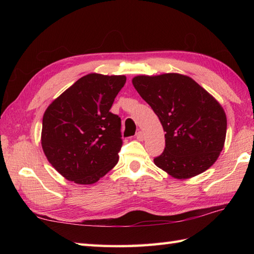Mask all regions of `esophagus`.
<instances>
[{
  "label": "esophagus",
  "instance_id": "1",
  "mask_svg": "<svg viewBox=\"0 0 254 254\" xmlns=\"http://www.w3.org/2000/svg\"><path fill=\"white\" fill-rule=\"evenodd\" d=\"M136 138L138 139V141H143V139H144V134H143L142 131H138L136 133Z\"/></svg>",
  "mask_w": 254,
  "mask_h": 254
}]
</instances>
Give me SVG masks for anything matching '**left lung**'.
Here are the masks:
<instances>
[{
    "label": "left lung",
    "mask_w": 254,
    "mask_h": 254,
    "mask_svg": "<svg viewBox=\"0 0 254 254\" xmlns=\"http://www.w3.org/2000/svg\"><path fill=\"white\" fill-rule=\"evenodd\" d=\"M132 84L166 132L164 153L154 159L158 168L189 179L214 165L224 148L227 118L208 91L179 73L137 75Z\"/></svg>",
    "instance_id": "left-lung-1"
}]
</instances>
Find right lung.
<instances>
[{"label": "right lung", "instance_id": "1", "mask_svg": "<svg viewBox=\"0 0 254 254\" xmlns=\"http://www.w3.org/2000/svg\"><path fill=\"white\" fill-rule=\"evenodd\" d=\"M124 75L90 73L48 106L41 146L59 174L77 185H93L119 160L121 119L109 110L126 84Z\"/></svg>", "mask_w": 254, "mask_h": 254}]
</instances>
